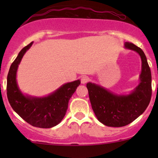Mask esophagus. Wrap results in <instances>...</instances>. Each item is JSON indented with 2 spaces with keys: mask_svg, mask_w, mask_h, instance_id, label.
Returning <instances> with one entry per match:
<instances>
[{
  "mask_svg": "<svg viewBox=\"0 0 158 158\" xmlns=\"http://www.w3.org/2000/svg\"><path fill=\"white\" fill-rule=\"evenodd\" d=\"M88 81V77H86V76H83V77H81V82L82 83V84H85V83H87Z\"/></svg>",
  "mask_w": 158,
  "mask_h": 158,
  "instance_id": "esophagus-1",
  "label": "esophagus"
}]
</instances>
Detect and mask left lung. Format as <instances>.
Wrapping results in <instances>:
<instances>
[{"instance_id":"left-lung-1","label":"left lung","mask_w":158,"mask_h":158,"mask_svg":"<svg viewBox=\"0 0 158 158\" xmlns=\"http://www.w3.org/2000/svg\"><path fill=\"white\" fill-rule=\"evenodd\" d=\"M124 48L137 52L142 62L139 82L134 90L129 94H119L95 83H87L92 109L98 120L106 126L130 124L146 110L151 100L152 74L146 55L131 43H125Z\"/></svg>"}]
</instances>
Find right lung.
Masks as SVG:
<instances>
[{
	"mask_svg": "<svg viewBox=\"0 0 158 158\" xmlns=\"http://www.w3.org/2000/svg\"><path fill=\"white\" fill-rule=\"evenodd\" d=\"M33 44L24 47L11 64L7 76V97L11 107L20 117L32 126L50 128L61 123L66 114L70 97L80 85L79 79L65 83L44 97L22 93L17 81V71L23 56Z\"/></svg>",
	"mask_w": 158,
	"mask_h": 158,
	"instance_id": "right-lung-1",
	"label": "right lung"
}]
</instances>
